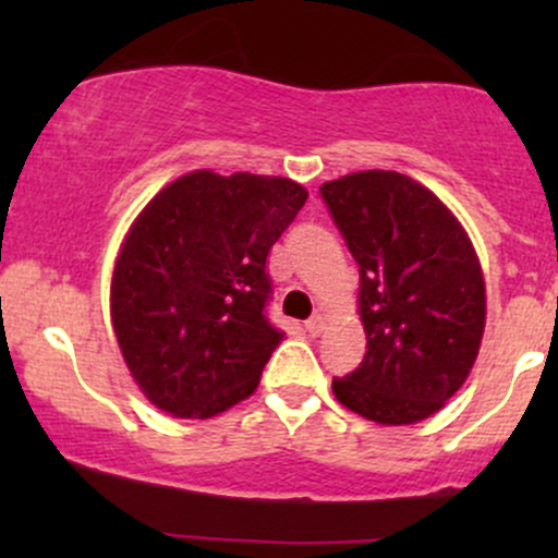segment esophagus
I'll return each mask as SVG.
<instances>
[{"instance_id": "1", "label": "esophagus", "mask_w": 558, "mask_h": 558, "mask_svg": "<svg viewBox=\"0 0 558 558\" xmlns=\"http://www.w3.org/2000/svg\"><path fill=\"white\" fill-rule=\"evenodd\" d=\"M304 330H306V332H310V336H312V338H317V336H319V332H323V330H325V319H323V317H319V315H315V317H312V319H306V323H304Z\"/></svg>"}]
</instances>
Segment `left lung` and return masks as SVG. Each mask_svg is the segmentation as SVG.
<instances>
[{
	"instance_id": "obj_1",
	"label": "left lung",
	"mask_w": 558,
	"mask_h": 558,
	"mask_svg": "<svg viewBox=\"0 0 558 558\" xmlns=\"http://www.w3.org/2000/svg\"><path fill=\"white\" fill-rule=\"evenodd\" d=\"M360 265L367 351L332 393L380 425H412L462 388L485 328V283L472 241L433 191L393 170L319 185Z\"/></svg>"
}]
</instances>
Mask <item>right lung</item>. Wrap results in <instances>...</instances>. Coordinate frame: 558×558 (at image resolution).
<instances>
[{
	"label": "right lung",
	"instance_id": "1",
	"mask_svg": "<svg viewBox=\"0 0 558 558\" xmlns=\"http://www.w3.org/2000/svg\"><path fill=\"white\" fill-rule=\"evenodd\" d=\"M306 196L288 178L196 170L136 217L114 262L112 325L162 412L207 420L254 393L283 338L267 319V254Z\"/></svg>",
	"mask_w": 558,
	"mask_h": 558
}]
</instances>
